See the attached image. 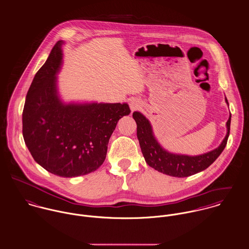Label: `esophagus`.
Returning <instances> with one entry per match:
<instances>
[{
  "instance_id": "esophagus-1",
  "label": "esophagus",
  "mask_w": 249,
  "mask_h": 249,
  "mask_svg": "<svg viewBox=\"0 0 249 249\" xmlns=\"http://www.w3.org/2000/svg\"><path fill=\"white\" fill-rule=\"evenodd\" d=\"M129 107H130V110H131V113H133L134 111H137V110H140L142 107V102L138 99H132L130 100L129 102Z\"/></svg>"
}]
</instances>
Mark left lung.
<instances>
[{
    "mask_svg": "<svg viewBox=\"0 0 249 249\" xmlns=\"http://www.w3.org/2000/svg\"><path fill=\"white\" fill-rule=\"evenodd\" d=\"M228 106V101L225 98ZM133 119L137 124V138L146 164L164 175L175 178H187L206 170L223 151L230 132L231 114L226 122V135L213 150L199 155L174 153L164 148L157 141L150 122L141 112L135 111Z\"/></svg>",
    "mask_w": 249,
    "mask_h": 249,
    "instance_id": "8db88e82",
    "label": "left lung"
}]
</instances>
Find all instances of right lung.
Returning <instances> with one entry per match:
<instances>
[{
	"label": "right lung",
	"instance_id": "add662e5",
	"mask_svg": "<svg viewBox=\"0 0 249 249\" xmlns=\"http://www.w3.org/2000/svg\"><path fill=\"white\" fill-rule=\"evenodd\" d=\"M58 41L36 72L23 110V137L36 163L62 178L98 170L106 160L118 121L130 113L126 103H65L57 74L63 64Z\"/></svg>",
	"mask_w": 249,
	"mask_h": 249
}]
</instances>
